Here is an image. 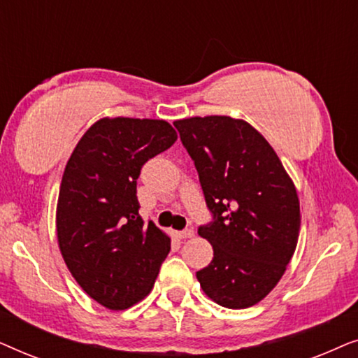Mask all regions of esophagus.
<instances>
[{"label":"esophagus","instance_id":"esophagus-1","mask_svg":"<svg viewBox=\"0 0 358 358\" xmlns=\"http://www.w3.org/2000/svg\"><path fill=\"white\" fill-rule=\"evenodd\" d=\"M176 236H178L179 239H187V238H192V236H194V229L185 228V229H182V231H178V233H176Z\"/></svg>","mask_w":358,"mask_h":358}]
</instances>
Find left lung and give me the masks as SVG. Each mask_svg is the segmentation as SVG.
Returning a JSON list of instances; mask_svg holds the SVG:
<instances>
[{
    "mask_svg": "<svg viewBox=\"0 0 358 358\" xmlns=\"http://www.w3.org/2000/svg\"><path fill=\"white\" fill-rule=\"evenodd\" d=\"M180 141L199 173L213 222L199 234L213 259L197 272L205 295L243 310L266 298L296 249L300 200L268 141L228 115L176 120Z\"/></svg>",
    "mask_w": 358,
    "mask_h": 358,
    "instance_id": "obj_1",
    "label": "left lung"
}]
</instances>
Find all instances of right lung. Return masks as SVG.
Segmentation results:
<instances>
[{
    "label": "right lung",
    "instance_id": "1",
    "mask_svg": "<svg viewBox=\"0 0 358 358\" xmlns=\"http://www.w3.org/2000/svg\"><path fill=\"white\" fill-rule=\"evenodd\" d=\"M178 134L166 120L115 119L91 125L68 159L57 203V238L71 275L109 310L148 295L171 238L140 217L136 179Z\"/></svg>",
    "mask_w": 358,
    "mask_h": 358
}]
</instances>
